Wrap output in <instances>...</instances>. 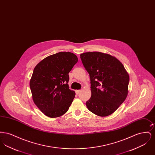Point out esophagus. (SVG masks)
<instances>
[{
    "label": "esophagus",
    "mask_w": 155,
    "mask_h": 155,
    "mask_svg": "<svg viewBox=\"0 0 155 155\" xmlns=\"http://www.w3.org/2000/svg\"><path fill=\"white\" fill-rule=\"evenodd\" d=\"M81 91V90H77V91H75V92H76V94H77V95H78V94H80Z\"/></svg>",
    "instance_id": "34e87169"
}]
</instances>
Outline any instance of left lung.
<instances>
[{
	"mask_svg": "<svg viewBox=\"0 0 155 155\" xmlns=\"http://www.w3.org/2000/svg\"><path fill=\"white\" fill-rule=\"evenodd\" d=\"M80 58L91 84V97L86 102L87 107L98 116H108L128 95L129 74L118 59L109 54L86 52Z\"/></svg>",
	"mask_w": 155,
	"mask_h": 155,
	"instance_id": "obj_1",
	"label": "left lung"
}]
</instances>
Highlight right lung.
<instances>
[{
    "instance_id": "obj_1",
    "label": "right lung",
    "mask_w": 155,
    "mask_h": 155,
    "mask_svg": "<svg viewBox=\"0 0 155 155\" xmlns=\"http://www.w3.org/2000/svg\"><path fill=\"white\" fill-rule=\"evenodd\" d=\"M78 61L71 52H61L41 60L30 81L32 100L45 116L55 118L64 114L75 93L69 89L68 73Z\"/></svg>"
}]
</instances>
